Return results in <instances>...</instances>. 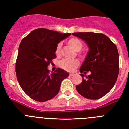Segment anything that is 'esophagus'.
I'll return each mask as SVG.
<instances>
[{
    "instance_id": "esophagus-1",
    "label": "esophagus",
    "mask_w": 129,
    "mask_h": 129,
    "mask_svg": "<svg viewBox=\"0 0 129 129\" xmlns=\"http://www.w3.org/2000/svg\"><path fill=\"white\" fill-rule=\"evenodd\" d=\"M74 75V73H72V72H71V73H70V74H69V76H73Z\"/></svg>"
}]
</instances>
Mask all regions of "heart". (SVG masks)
Here are the masks:
<instances>
[{"instance_id":"obj_1","label":"heart","mask_w":129,"mask_h":129,"mask_svg":"<svg viewBox=\"0 0 129 129\" xmlns=\"http://www.w3.org/2000/svg\"><path fill=\"white\" fill-rule=\"evenodd\" d=\"M69 43L76 50V51H80L83 48V43L80 40L77 38H72L69 41ZM61 44L59 43L57 46L56 52L57 54L60 53L61 51ZM79 62L77 59H70V58H64L59 62V66L64 70L67 71H73L75 68L79 65Z\"/></svg>"}]
</instances>
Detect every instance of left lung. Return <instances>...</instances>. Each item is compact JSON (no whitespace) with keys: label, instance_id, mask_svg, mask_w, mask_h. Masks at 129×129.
<instances>
[{"label":"left lung","instance_id":"8db88e82","mask_svg":"<svg viewBox=\"0 0 129 129\" xmlns=\"http://www.w3.org/2000/svg\"><path fill=\"white\" fill-rule=\"evenodd\" d=\"M83 39L89 48L80 72L83 81L76 86L79 94L90 100H98L110 92L119 74V54L116 44L103 34L94 32L73 33Z\"/></svg>","mask_w":129,"mask_h":129}]
</instances>
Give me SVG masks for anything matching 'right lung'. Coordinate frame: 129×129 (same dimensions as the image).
I'll list each match as a JSON object with an SVG mask.
<instances>
[{
  "label": "right lung",
  "instance_id": "1",
  "mask_svg": "<svg viewBox=\"0 0 129 129\" xmlns=\"http://www.w3.org/2000/svg\"><path fill=\"white\" fill-rule=\"evenodd\" d=\"M70 34L39 28L22 39L15 64L18 82L22 90L37 101H48L59 93L68 72L58 68L50 74L48 66L56 57L57 44Z\"/></svg>",
  "mask_w": 129,
  "mask_h": 129
}]
</instances>
